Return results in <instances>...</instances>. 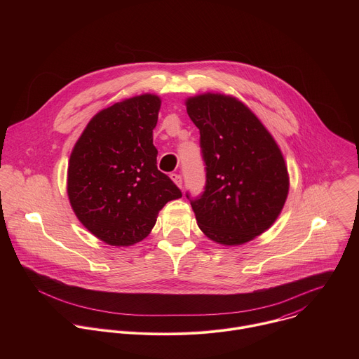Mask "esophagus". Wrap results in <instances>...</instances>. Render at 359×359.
<instances>
[{"mask_svg": "<svg viewBox=\"0 0 359 359\" xmlns=\"http://www.w3.org/2000/svg\"><path fill=\"white\" fill-rule=\"evenodd\" d=\"M170 179L179 186V187H182V183H183V180H182V176L180 175H177V173H172L170 175Z\"/></svg>", "mask_w": 359, "mask_h": 359, "instance_id": "esophagus-1", "label": "esophagus"}]
</instances>
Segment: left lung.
Segmentation results:
<instances>
[{
  "label": "left lung",
  "instance_id": "8db88e82",
  "mask_svg": "<svg viewBox=\"0 0 359 359\" xmlns=\"http://www.w3.org/2000/svg\"><path fill=\"white\" fill-rule=\"evenodd\" d=\"M187 114L200 130L206 170L204 190L191 197L200 230L216 243L237 245L264 233L278 217L288 173L281 151L244 104L204 93L187 99Z\"/></svg>",
  "mask_w": 359,
  "mask_h": 359
}]
</instances>
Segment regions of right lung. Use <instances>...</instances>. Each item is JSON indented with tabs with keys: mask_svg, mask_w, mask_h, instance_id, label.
<instances>
[{
	"mask_svg": "<svg viewBox=\"0 0 359 359\" xmlns=\"http://www.w3.org/2000/svg\"><path fill=\"white\" fill-rule=\"evenodd\" d=\"M161 99L135 96L96 114L78 139L68 166V196L79 222L111 245H132L156 223L159 210L182 197L158 170L153 129Z\"/></svg>",
	"mask_w": 359,
	"mask_h": 359,
	"instance_id": "add662e5",
	"label": "right lung"
}]
</instances>
